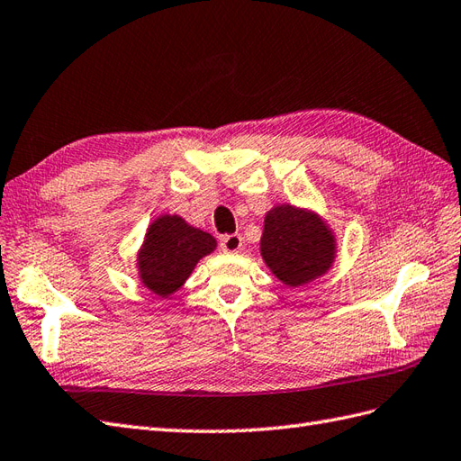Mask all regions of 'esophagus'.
Returning <instances> with one entry per match:
<instances>
[{
  "label": "esophagus",
  "instance_id": "1",
  "mask_svg": "<svg viewBox=\"0 0 461 461\" xmlns=\"http://www.w3.org/2000/svg\"><path fill=\"white\" fill-rule=\"evenodd\" d=\"M221 251L226 253H240L243 249V238L240 233H231V235H223L220 240Z\"/></svg>",
  "mask_w": 461,
  "mask_h": 461
}]
</instances>
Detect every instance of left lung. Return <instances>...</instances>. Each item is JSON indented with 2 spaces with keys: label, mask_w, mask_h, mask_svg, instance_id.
<instances>
[{
  "label": "left lung",
  "mask_w": 461,
  "mask_h": 461,
  "mask_svg": "<svg viewBox=\"0 0 461 461\" xmlns=\"http://www.w3.org/2000/svg\"><path fill=\"white\" fill-rule=\"evenodd\" d=\"M337 241L331 228L312 210L278 204L267 212L261 255L282 285L296 288L333 267Z\"/></svg>",
  "instance_id": "8db88e82"
}]
</instances>
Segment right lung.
<instances>
[{"label": "right lung", "mask_w": 461, "mask_h": 461, "mask_svg": "<svg viewBox=\"0 0 461 461\" xmlns=\"http://www.w3.org/2000/svg\"><path fill=\"white\" fill-rule=\"evenodd\" d=\"M214 249L216 240L210 233L193 228L181 216H159L149 223L138 251L141 285L167 298L185 285L200 258Z\"/></svg>", "instance_id": "obj_1"}]
</instances>
